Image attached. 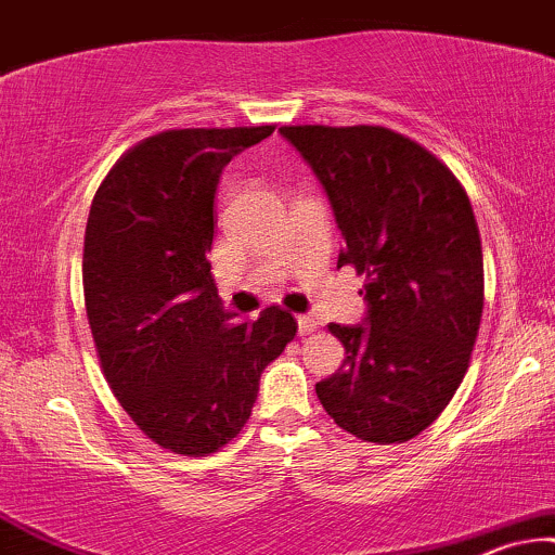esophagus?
<instances>
[{"mask_svg":"<svg viewBox=\"0 0 555 555\" xmlns=\"http://www.w3.org/2000/svg\"><path fill=\"white\" fill-rule=\"evenodd\" d=\"M297 325H299V335H310L314 333V327H318V322H314L312 314H299Z\"/></svg>","mask_w":555,"mask_h":555,"instance_id":"esophagus-1","label":"esophagus"}]
</instances>
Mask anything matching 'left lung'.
I'll list each match as a JSON object with an SVG mask.
<instances>
[{
    "instance_id": "left-lung-1",
    "label": "left lung",
    "mask_w": 555,
    "mask_h": 555,
    "mask_svg": "<svg viewBox=\"0 0 555 555\" xmlns=\"http://www.w3.org/2000/svg\"><path fill=\"white\" fill-rule=\"evenodd\" d=\"M325 189L346 248L366 273L361 325L318 382L330 417L369 443H404L438 420L464 382L483 310V258L472 202L448 168L378 125L282 128Z\"/></svg>"
}]
</instances>
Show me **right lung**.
Listing matches in <instances>:
<instances>
[{"label":"right lung","mask_w":555,"mask_h":555,"mask_svg":"<svg viewBox=\"0 0 555 555\" xmlns=\"http://www.w3.org/2000/svg\"><path fill=\"white\" fill-rule=\"evenodd\" d=\"M273 125L168 130L112 166L83 235V299L104 378L153 443L220 451L248 423L263 369L297 320L269 307L237 322L207 261L230 158Z\"/></svg>","instance_id":"right-lung-1"}]
</instances>
